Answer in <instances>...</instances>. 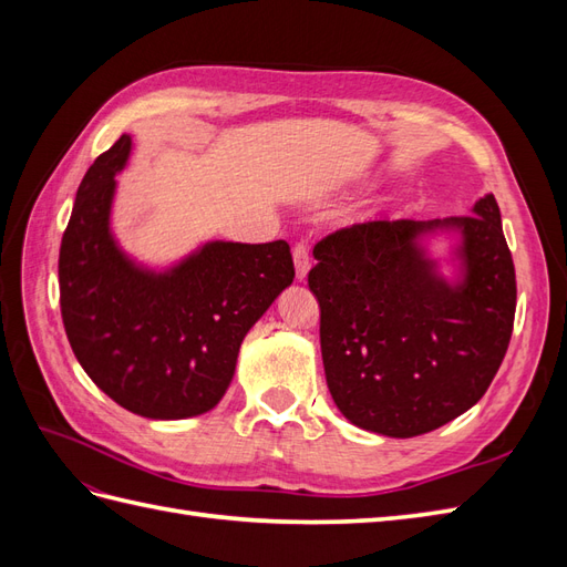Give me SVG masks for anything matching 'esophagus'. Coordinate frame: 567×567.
<instances>
[{"instance_id":"34e87169","label":"esophagus","mask_w":567,"mask_h":567,"mask_svg":"<svg viewBox=\"0 0 567 567\" xmlns=\"http://www.w3.org/2000/svg\"><path fill=\"white\" fill-rule=\"evenodd\" d=\"M293 265H296L298 281H305L307 279V271H310V250H307V246L298 244L293 248Z\"/></svg>"}]
</instances>
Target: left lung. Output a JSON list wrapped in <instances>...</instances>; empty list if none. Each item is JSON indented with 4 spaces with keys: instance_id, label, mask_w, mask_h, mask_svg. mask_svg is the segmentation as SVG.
<instances>
[{
    "instance_id": "1",
    "label": "left lung",
    "mask_w": 567,
    "mask_h": 567,
    "mask_svg": "<svg viewBox=\"0 0 567 567\" xmlns=\"http://www.w3.org/2000/svg\"><path fill=\"white\" fill-rule=\"evenodd\" d=\"M315 257L307 281L321 310L326 383L352 425L416 437L483 398L516 315V269L492 194L463 217L336 231Z\"/></svg>"
}]
</instances>
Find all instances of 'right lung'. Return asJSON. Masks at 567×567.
Returning a JSON list of instances; mask_svg holds the SVG:
<instances>
[{"label": "right lung", "instance_id": "add662e5", "mask_svg": "<svg viewBox=\"0 0 567 567\" xmlns=\"http://www.w3.org/2000/svg\"><path fill=\"white\" fill-rule=\"evenodd\" d=\"M120 140L84 175L61 241V315L80 367L113 402L153 421L200 416L225 398L238 350L293 284L286 241H203L169 265L136 260L117 241Z\"/></svg>", "mask_w": 567, "mask_h": 567}]
</instances>
